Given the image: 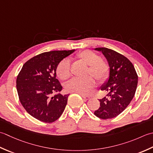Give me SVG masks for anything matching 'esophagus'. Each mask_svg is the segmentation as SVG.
Wrapping results in <instances>:
<instances>
[{
    "label": "esophagus",
    "mask_w": 153,
    "mask_h": 153,
    "mask_svg": "<svg viewBox=\"0 0 153 153\" xmlns=\"http://www.w3.org/2000/svg\"><path fill=\"white\" fill-rule=\"evenodd\" d=\"M81 96H82V97L84 99L86 100H88V99L90 98V96H85V95L81 94Z\"/></svg>",
    "instance_id": "34e87169"
}]
</instances>
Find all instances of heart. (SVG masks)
<instances>
[{
  "label": "heart",
  "instance_id": "1",
  "mask_svg": "<svg viewBox=\"0 0 153 153\" xmlns=\"http://www.w3.org/2000/svg\"><path fill=\"white\" fill-rule=\"evenodd\" d=\"M75 58L86 65H88L86 75H92L99 83L105 82L110 74V66L106 61L100 58L96 53L90 50H83L77 53ZM56 73L63 80H67L72 76L71 62L68 59H64L59 62L56 68ZM96 85L92 76L85 79H74L66 86L67 91L86 94Z\"/></svg>",
  "mask_w": 153,
  "mask_h": 153
}]
</instances>
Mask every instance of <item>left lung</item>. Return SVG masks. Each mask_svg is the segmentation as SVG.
<instances>
[{"label":"left lung","instance_id":"obj_1","mask_svg":"<svg viewBox=\"0 0 153 153\" xmlns=\"http://www.w3.org/2000/svg\"><path fill=\"white\" fill-rule=\"evenodd\" d=\"M106 58L110 67V77L101 90L108 92L100 99V107L94 115L102 120L111 119L120 115L131 102L137 86L138 76L133 65L119 53L106 48L95 49Z\"/></svg>","mask_w":153,"mask_h":153}]
</instances>
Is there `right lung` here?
<instances>
[{
  "label": "right lung",
  "mask_w": 153,
  "mask_h": 153,
  "mask_svg": "<svg viewBox=\"0 0 153 153\" xmlns=\"http://www.w3.org/2000/svg\"><path fill=\"white\" fill-rule=\"evenodd\" d=\"M74 51V49L44 52L24 64L17 76V92L22 105L36 119L52 123L64 111L69 94L52 96L63 88L56 79V68L59 62Z\"/></svg>",
  "instance_id": "right-lung-1"
}]
</instances>
